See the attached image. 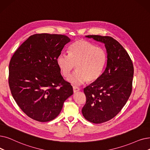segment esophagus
I'll return each instance as SVG.
<instances>
[{"label":"esophagus","mask_w":150,"mask_h":150,"mask_svg":"<svg viewBox=\"0 0 150 150\" xmlns=\"http://www.w3.org/2000/svg\"><path fill=\"white\" fill-rule=\"evenodd\" d=\"M73 90H74V93H75L78 92V91H79L80 90V89L76 86H73Z\"/></svg>","instance_id":"obj_1"}]
</instances>
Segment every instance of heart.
<instances>
[{
  "instance_id": "heart-1",
  "label": "heart",
  "mask_w": 150,
  "mask_h": 150,
  "mask_svg": "<svg viewBox=\"0 0 150 150\" xmlns=\"http://www.w3.org/2000/svg\"><path fill=\"white\" fill-rule=\"evenodd\" d=\"M107 59V53L103 49L89 42L79 40L70 45L69 54L61 53L58 55L56 62L65 77L69 76L76 65L77 70L68 78L67 81L80 85L88 80L94 81L99 79Z\"/></svg>"
}]
</instances>
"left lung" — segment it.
<instances>
[{
  "label": "left lung",
  "mask_w": 150,
  "mask_h": 150,
  "mask_svg": "<svg viewBox=\"0 0 150 150\" xmlns=\"http://www.w3.org/2000/svg\"><path fill=\"white\" fill-rule=\"evenodd\" d=\"M105 45L107 66L103 74L84 89L86 102L82 114L88 121L100 124L112 119L121 111L132 92V62L122 45L111 37L86 35Z\"/></svg>",
  "instance_id": "obj_1"
}]
</instances>
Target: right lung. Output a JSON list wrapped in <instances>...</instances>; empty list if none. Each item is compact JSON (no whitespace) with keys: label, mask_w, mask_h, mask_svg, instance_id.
Returning <instances> with one entry per match:
<instances>
[{"label":"right lung","mask_w":150,"mask_h":150,"mask_svg":"<svg viewBox=\"0 0 150 150\" xmlns=\"http://www.w3.org/2000/svg\"><path fill=\"white\" fill-rule=\"evenodd\" d=\"M70 42L64 35L34 34L13 55L9 64L11 93L30 118L40 122L54 120L65 100L73 94L72 86L64 80L56 62L58 55Z\"/></svg>","instance_id":"obj_1"}]
</instances>
